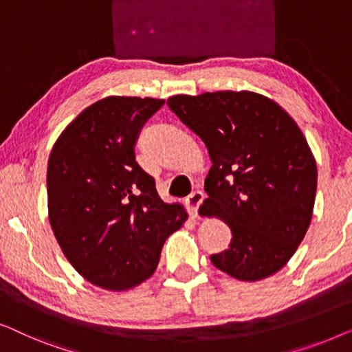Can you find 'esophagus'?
Segmentation results:
<instances>
[{
  "mask_svg": "<svg viewBox=\"0 0 352 352\" xmlns=\"http://www.w3.org/2000/svg\"><path fill=\"white\" fill-rule=\"evenodd\" d=\"M202 201H204V195H202L201 191H192L191 195L186 197L185 202H186L188 209H190V212H191V215L197 214V207L202 204Z\"/></svg>",
  "mask_w": 352,
  "mask_h": 352,
  "instance_id": "1",
  "label": "esophagus"
}]
</instances>
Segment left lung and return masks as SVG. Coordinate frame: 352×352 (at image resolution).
Returning <instances> with one entry per match:
<instances>
[{"label":"left lung","mask_w":352,"mask_h":352,"mask_svg":"<svg viewBox=\"0 0 352 352\" xmlns=\"http://www.w3.org/2000/svg\"><path fill=\"white\" fill-rule=\"evenodd\" d=\"M167 105L209 150L199 214L217 215L232 232L212 263L237 280L273 276L313 219L318 166L303 132L279 103L250 91L180 94Z\"/></svg>","instance_id":"1"}]
</instances>
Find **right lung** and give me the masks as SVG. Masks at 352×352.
<instances>
[{"mask_svg": "<svg viewBox=\"0 0 352 352\" xmlns=\"http://www.w3.org/2000/svg\"><path fill=\"white\" fill-rule=\"evenodd\" d=\"M164 100L110 96L79 113L54 143L47 210L63 255L84 279L110 292L140 285L188 214L160 197L137 164L142 126Z\"/></svg>", "mask_w": 352, "mask_h": 352, "instance_id": "add662e5", "label": "right lung"}]
</instances>
